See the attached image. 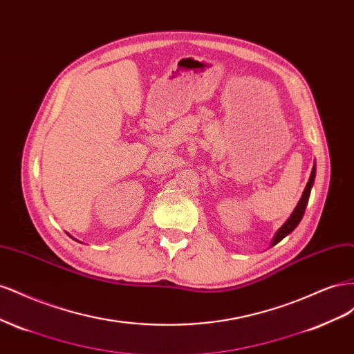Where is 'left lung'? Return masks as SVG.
<instances>
[{"label":"left lung","instance_id":"left-lung-1","mask_svg":"<svg viewBox=\"0 0 354 354\" xmlns=\"http://www.w3.org/2000/svg\"><path fill=\"white\" fill-rule=\"evenodd\" d=\"M315 177H316V165H313L312 174H310V178H308V181H307L306 189H304V192H303L301 198H299L295 209L292 211L291 216H289V218L283 223V226L276 232V234L273 236V241H272L270 246H274L276 243H279L285 236H288V234L291 233V232L298 226L299 221H301V218H303V216H304L306 207H307L308 198H310V192H312V186H313V183H315Z\"/></svg>","mask_w":354,"mask_h":354}]
</instances>
